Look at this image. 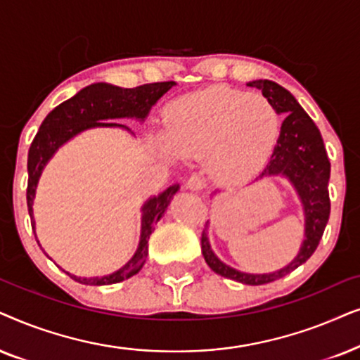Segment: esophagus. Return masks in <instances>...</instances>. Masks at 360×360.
I'll list each match as a JSON object with an SVG mask.
<instances>
[{"label":"esophagus","instance_id":"obj_1","mask_svg":"<svg viewBox=\"0 0 360 360\" xmlns=\"http://www.w3.org/2000/svg\"><path fill=\"white\" fill-rule=\"evenodd\" d=\"M186 186H188V189L199 193V191H202L205 188V181H204V177L194 174V176L189 177L188 183H186Z\"/></svg>","mask_w":360,"mask_h":360}]
</instances>
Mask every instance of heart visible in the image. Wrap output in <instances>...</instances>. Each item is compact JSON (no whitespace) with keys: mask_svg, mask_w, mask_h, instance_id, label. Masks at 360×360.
Returning <instances> with one entry per match:
<instances>
[{"mask_svg":"<svg viewBox=\"0 0 360 360\" xmlns=\"http://www.w3.org/2000/svg\"><path fill=\"white\" fill-rule=\"evenodd\" d=\"M167 131H155L153 146L167 160H207L225 184L255 177L270 160L280 135V115L260 94L222 85L183 95L166 108Z\"/></svg>","mask_w":360,"mask_h":360,"instance_id":"b5f03b06","label":"heart"}]
</instances>
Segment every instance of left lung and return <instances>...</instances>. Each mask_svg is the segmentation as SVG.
<instances>
[{"label": "left lung", "mask_w": 360, "mask_h": 360, "mask_svg": "<svg viewBox=\"0 0 360 360\" xmlns=\"http://www.w3.org/2000/svg\"><path fill=\"white\" fill-rule=\"evenodd\" d=\"M255 87L275 105L278 115H283L280 138L275 150L260 177H285L293 186L304 215V238L301 242L300 252L288 265L271 273H245L229 266L215 255L207 237L205 225L200 245L205 263L224 278L236 280L243 285H265L283 278L313 255L319 245L321 237L329 220L330 202L328 193V183L330 174V162L326 153L323 136L309 115L301 108L293 95L288 90L278 85L273 80L258 79L247 84Z\"/></svg>", "instance_id": "obj_1"}]
</instances>
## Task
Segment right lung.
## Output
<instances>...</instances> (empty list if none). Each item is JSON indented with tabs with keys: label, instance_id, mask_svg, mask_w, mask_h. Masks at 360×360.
<instances>
[{
	"label": "right lung",
	"instance_id": "right-lung-1",
	"mask_svg": "<svg viewBox=\"0 0 360 360\" xmlns=\"http://www.w3.org/2000/svg\"><path fill=\"white\" fill-rule=\"evenodd\" d=\"M174 85L176 82H156L140 85V87L135 89H122L107 82L92 84L80 90V92H77L72 98L57 105L47 115L39 127L36 138L31 143L30 155H27V174H30V179H27L26 198L32 229L36 225L34 215H32V204H34L37 183H39V177L46 165L52 160L56 151L79 133L92 130V128H122V130L130 131L133 135L130 128L122 123L112 122V120L135 118L138 122H145L153 105ZM177 191H179V184H172L166 191H162L161 194L153 195L143 204L141 232L138 248L135 255L124 263L120 270L110 273V275L94 278L75 276L65 271L67 275L74 278L79 283L94 286L120 283V281L136 275L146 262L148 238L155 230V225L165 215L172 195Z\"/></svg>",
	"mask_w": 360,
	"mask_h": 360
}]
</instances>
